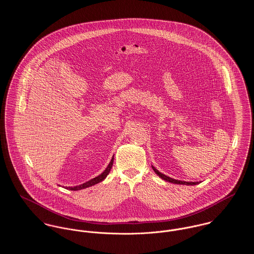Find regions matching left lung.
I'll return each instance as SVG.
<instances>
[{"label": "left lung", "mask_w": 254, "mask_h": 254, "mask_svg": "<svg viewBox=\"0 0 254 254\" xmlns=\"http://www.w3.org/2000/svg\"><path fill=\"white\" fill-rule=\"evenodd\" d=\"M153 170H154V172L161 178V179H163V180H165V181H167V182H170V183H173V184H177V185H189V186H193V185H197L198 183L196 182V183H190V182H183V181H178V180H174V179H172V178H170V177H167V176H165V175H163L162 173H160L157 169H155L154 167H152Z\"/></svg>", "instance_id": "obj_1"}]
</instances>
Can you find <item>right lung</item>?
<instances>
[{
  "mask_svg": "<svg viewBox=\"0 0 254 254\" xmlns=\"http://www.w3.org/2000/svg\"><path fill=\"white\" fill-rule=\"evenodd\" d=\"M113 162H114V158H112L110 164L108 165V167L106 168V170L102 173L100 176H98V177H96V178H94V179H92V180H90V181H88V182H86V183H84V184H82V185H80V186L73 187V188H67V189H68L69 190H83V189L92 187V186H94V185L100 183V182H102V181L107 177V175L110 173V171H111V169H112V166H113Z\"/></svg>",
  "mask_w": 254,
  "mask_h": 254,
  "instance_id": "add662e5",
  "label": "right lung"
}]
</instances>
